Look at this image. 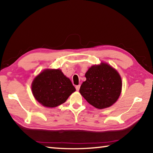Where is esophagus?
Instances as JSON below:
<instances>
[{
	"label": "esophagus",
	"instance_id": "34e87169",
	"mask_svg": "<svg viewBox=\"0 0 153 153\" xmlns=\"http://www.w3.org/2000/svg\"><path fill=\"white\" fill-rule=\"evenodd\" d=\"M79 88H80V85H76V89L77 91H79Z\"/></svg>",
	"mask_w": 153,
	"mask_h": 153
}]
</instances>
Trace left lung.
Listing matches in <instances>:
<instances>
[{
  "label": "left lung",
  "instance_id": "left-lung-1",
  "mask_svg": "<svg viewBox=\"0 0 153 153\" xmlns=\"http://www.w3.org/2000/svg\"><path fill=\"white\" fill-rule=\"evenodd\" d=\"M86 81L79 93L90 105L99 109L108 108L118 99L122 82L120 74L106 63L93 65L85 74Z\"/></svg>",
  "mask_w": 153,
  "mask_h": 153
}]
</instances>
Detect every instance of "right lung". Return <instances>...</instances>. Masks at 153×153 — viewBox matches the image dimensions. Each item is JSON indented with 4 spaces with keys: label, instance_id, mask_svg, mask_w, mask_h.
Wrapping results in <instances>:
<instances>
[{
    "label": "right lung",
    "instance_id": "obj_1",
    "mask_svg": "<svg viewBox=\"0 0 153 153\" xmlns=\"http://www.w3.org/2000/svg\"><path fill=\"white\" fill-rule=\"evenodd\" d=\"M32 93L37 101L48 108L66 102L76 89L60 69H46L33 79Z\"/></svg>",
    "mask_w": 153,
    "mask_h": 153
}]
</instances>
